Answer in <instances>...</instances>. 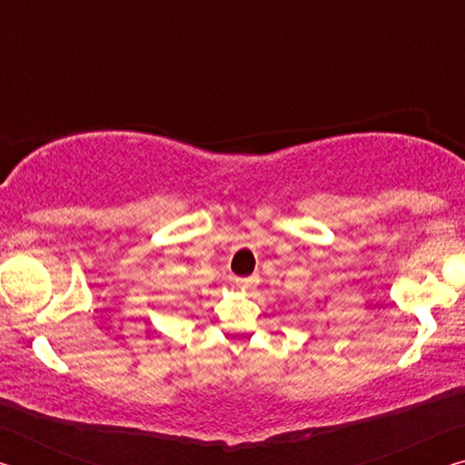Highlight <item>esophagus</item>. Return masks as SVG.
Returning a JSON list of instances; mask_svg holds the SVG:
<instances>
[{"instance_id": "1", "label": "esophagus", "mask_w": 465, "mask_h": 465, "mask_svg": "<svg viewBox=\"0 0 465 465\" xmlns=\"http://www.w3.org/2000/svg\"><path fill=\"white\" fill-rule=\"evenodd\" d=\"M235 282L242 287H252L256 282V277H240V279H235Z\"/></svg>"}]
</instances>
